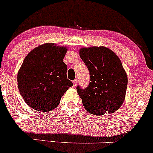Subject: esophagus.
Returning a JSON list of instances; mask_svg holds the SVG:
<instances>
[{"mask_svg": "<svg viewBox=\"0 0 153 153\" xmlns=\"http://www.w3.org/2000/svg\"><path fill=\"white\" fill-rule=\"evenodd\" d=\"M77 79H74V80H73V84H74V86L75 87L76 85V84H77Z\"/></svg>", "mask_w": 153, "mask_h": 153, "instance_id": "obj_1", "label": "esophagus"}]
</instances>
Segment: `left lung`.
I'll use <instances>...</instances> for the list:
<instances>
[{"mask_svg":"<svg viewBox=\"0 0 153 153\" xmlns=\"http://www.w3.org/2000/svg\"><path fill=\"white\" fill-rule=\"evenodd\" d=\"M79 56L90 74L86 88L76 87L85 109L96 116L114 113L124 102L128 85L120 59L104 46L82 48Z\"/></svg>","mask_w":153,"mask_h":153,"instance_id":"8db88e82","label":"left lung"}]
</instances>
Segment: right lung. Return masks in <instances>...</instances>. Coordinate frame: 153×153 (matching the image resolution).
I'll return each instance as SVG.
<instances>
[{
  "label": "right lung",
  "mask_w": 153,
  "mask_h": 153,
  "mask_svg": "<svg viewBox=\"0 0 153 153\" xmlns=\"http://www.w3.org/2000/svg\"><path fill=\"white\" fill-rule=\"evenodd\" d=\"M67 48L45 43L30 51L19 71L17 82L26 104L41 112L54 110L61 97L72 86L63 62Z\"/></svg>",
  "instance_id": "right-lung-1"
}]
</instances>
